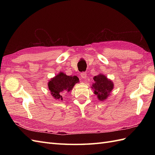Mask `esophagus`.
<instances>
[{"mask_svg": "<svg viewBox=\"0 0 155 155\" xmlns=\"http://www.w3.org/2000/svg\"><path fill=\"white\" fill-rule=\"evenodd\" d=\"M81 77L83 78V79H85L87 78V73L85 72H83L81 73Z\"/></svg>", "mask_w": 155, "mask_h": 155, "instance_id": "34e87169", "label": "esophagus"}]
</instances>
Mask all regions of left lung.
<instances>
[{
    "label": "left lung",
    "instance_id": "left-lung-1",
    "mask_svg": "<svg viewBox=\"0 0 155 155\" xmlns=\"http://www.w3.org/2000/svg\"><path fill=\"white\" fill-rule=\"evenodd\" d=\"M94 83L91 87L99 101L106 100L114 88V84L104 74H99L94 77Z\"/></svg>",
    "mask_w": 155,
    "mask_h": 155
}]
</instances>
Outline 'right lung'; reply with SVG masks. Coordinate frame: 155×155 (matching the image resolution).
Returning a JSON list of instances; mask_svg holds the SVG:
<instances>
[{"mask_svg": "<svg viewBox=\"0 0 155 155\" xmlns=\"http://www.w3.org/2000/svg\"><path fill=\"white\" fill-rule=\"evenodd\" d=\"M77 76H68L64 72H59L48 83V89L55 99L63 100L62 96L73 88L74 85L78 83Z\"/></svg>", "mask_w": 155, "mask_h": 155, "instance_id": "right-lung-1", "label": "right lung"}]
</instances>
